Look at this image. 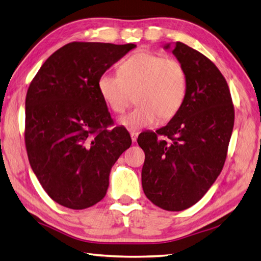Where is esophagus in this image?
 <instances>
[{"mask_svg":"<svg viewBox=\"0 0 261 261\" xmlns=\"http://www.w3.org/2000/svg\"><path fill=\"white\" fill-rule=\"evenodd\" d=\"M138 136H139L138 132H130V138H132V141H133V142H136V140H138Z\"/></svg>","mask_w":261,"mask_h":261,"instance_id":"obj_1","label":"esophagus"}]
</instances>
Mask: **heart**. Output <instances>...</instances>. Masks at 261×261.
<instances>
[{
	"mask_svg": "<svg viewBox=\"0 0 261 261\" xmlns=\"http://www.w3.org/2000/svg\"><path fill=\"white\" fill-rule=\"evenodd\" d=\"M98 91L114 113L121 114L135 95L138 104L121 119L128 128L140 129L157 120L167 121L180 111L188 91V75L179 59L151 51L132 55L119 66V74L105 72Z\"/></svg>",
	"mask_w": 261,
	"mask_h": 261,
	"instance_id": "b5f03b06",
	"label": "heart"
}]
</instances>
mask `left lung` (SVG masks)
<instances>
[{
    "mask_svg": "<svg viewBox=\"0 0 261 261\" xmlns=\"http://www.w3.org/2000/svg\"><path fill=\"white\" fill-rule=\"evenodd\" d=\"M173 54L188 75L186 99L166 126L141 133L138 143L145 153V196L166 211H182L197 203L222 171L235 111L225 76L212 61L182 42Z\"/></svg>",
    "mask_w": 261,
    "mask_h": 261,
    "instance_id": "1",
    "label": "left lung"
}]
</instances>
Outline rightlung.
Segmentation results:
<instances>
[{"instance_id": "obj_1", "label": "right lung", "mask_w": 261, "mask_h": 261, "mask_svg": "<svg viewBox=\"0 0 261 261\" xmlns=\"http://www.w3.org/2000/svg\"><path fill=\"white\" fill-rule=\"evenodd\" d=\"M134 43L71 42L56 50L31 81L25 145L32 170L55 202L87 208L104 198L113 164L130 147L114 126L98 79Z\"/></svg>"}]
</instances>
